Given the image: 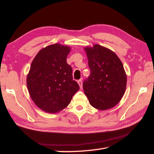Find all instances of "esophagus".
Segmentation results:
<instances>
[{"mask_svg": "<svg viewBox=\"0 0 154 154\" xmlns=\"http://www.w3.org/2000/svg\"><path fill=\"white\" fill-rule=\"evenodd\" d=\"M77 83H78V84H79V85L80 88L81 89V88H82V87H83V81H82V79H79V81H77Z\"/></svg>", "mask_w": 154, "mask_h": 154, "instance_id": "esophagus-1", "label": "esophagus"}]
</instances>
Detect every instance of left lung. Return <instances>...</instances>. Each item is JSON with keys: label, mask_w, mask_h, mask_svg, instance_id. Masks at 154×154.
Returning a JSON list of instances; mask_svg holds the SVG:
<instances>
[{"label": "left lung", "mask_w": 154, "mask_h": 154, "mask_svg": "<svg viewBox=\"0 0 154 154\" xmlns=\"http://www.w3.org/2000/svg\"><path fill=\"white\" fill-rule=\"evenodd\" d=\"M91 70L84 81V92L91 106L105 110L120 102L126 91L127 77L122 63L109 49L95 44L85 48Z\"/></svg>", "instance_id": "left-lung-1"}]
</instances>
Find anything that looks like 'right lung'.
I'll use <instances>...</instances> for the list:
<instances>
[{"mask_svg": "<svg viewBox=\"0 0 154 154\" xmlns=\"http://www.w3.org/2000/svg\"><path fill=\"white\" fill-rule=\"evenodd\" d=\"M69 52V46L55 44L42 49L32 62L26 80L28 92L34 103L46 112L65 109L79 89L67 63Z\"/></svg>", "mask_w": 154, "mask_h": 154, "instance_id": "obj_1", "label": "right lung"}]
</instances>
